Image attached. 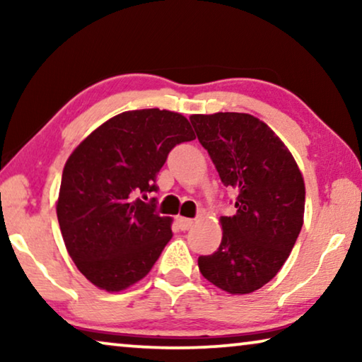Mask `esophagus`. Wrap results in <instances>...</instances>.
Listing matches in <instances>:
<instances>
[{
	"label": "esophagus",
	"instance_id": "esophagus-1",
	"mask_svg": "<svg viewBox=\"0 0 362 362\" xmlns=\"http://www.w3.org/2000/svg\"><path fill=\"white\" fill-rule=\"evenodd\" d=\"M176 224H177V227H180L181 230H189L191 227H192V224H194V221L187 219V217H177Z\"/></svg>",
	"mask_w": 362,
	"mask_h": 362
}]
</instances>
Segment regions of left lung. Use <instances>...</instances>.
Here are the masks:
<instances>
[{"label":"left lung","mask_w":362,"mask_h":362,"mask_svg":"<svg viewBox=\"0 0 362 362\" xmlns=\"http://www.w3.org/2000/svg\"><path fill=\"white\" fill-rule=\"evenodd\" d=\"M222 185L235 192V214L222 216L219 249L199 272L232 295L252 293L279 274L303 226L305 182L279 136L249 113L191 115Z\"/></svg>","instance_id":"left-lung-1"}]
</instances>
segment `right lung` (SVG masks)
Wrapping results in <instances>:
<instances>
[{
  "instance_id": "add662e5",
  "label": "right lung",
  "mask_w": 362,
  "mask_h": 362,
  "mask_svg": "<svg viewBox=\"0 0 362 362\" xmlns=\"http://www.w3.org/2000/svg\"><path fill=\"white\" fill-rule=\"evenodd\" d=\"M181 113L123 112L92 132L64 166L57 219L81 274L120 291L141 280L173 237L156 212V176L176 145L194 140Z\"/></svg>"
}]
</instances>
